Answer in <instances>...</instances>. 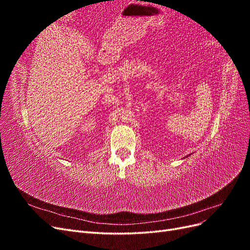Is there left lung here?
I'll list each match as a JSON object with an SVG mask.
<instances>
[{"mask_svg":"<svg viewBox=\"0 0 250 250\" xmlns=\"http://www.w3.org/2000/svg\"><path fill=\"white\" fill-rule=\"evenodd\" d=\"M188 156H186V157H188Z\"/></svg>","mask_w":250,"mask_h":250,"instance_id":"left-lung-1","label":"left lung"}]
</instances>
